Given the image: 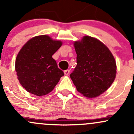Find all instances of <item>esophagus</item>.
<instances>
[{"mask_svg": "<svg viewBox=\"0 0 134 134\" xmlns=\"http://www.w3.org/2000/svg\"><path fill=\"white\" fill-rule=\"evenodd\" d=\"M70 72V70L67 69V70H65V71H64V74L65 75H69V74Z\"/></svg>", "mask_w": 134, "mask_h": 134, "instance_id": "34e87169", "label": "esophagus"}]
</instances>
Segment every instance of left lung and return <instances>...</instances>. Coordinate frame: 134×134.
Instances as JSON below:
<instances>
[{"label":"left lung","mask_w":134,"mask_h":134,"mask_svg":"<svg viewBox=\"0 0 134 134\" xmlns=\"http://www.w3.org/2000/svg\"><path fill=\"white\" fill-rule=\"evenodd\" d=\"M76 66L70 75L81 94L94 98L110 87L116 76V62L104 43L90 36H84L74 43Z\"/></svg>","instance_id":"8db88e82"}]
</instances>
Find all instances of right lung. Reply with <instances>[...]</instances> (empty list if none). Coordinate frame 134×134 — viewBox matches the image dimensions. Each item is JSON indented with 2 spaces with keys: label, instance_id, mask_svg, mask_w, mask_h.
Wrapping results in <instances>:
<instances>
[{
  "label": "right lung",
  "instance_id": "add662e5",
  "mask_svg": "<svg viewBox=\"0 0 134 134\" xmlns=\"http://www.w3.org/2000/svg\"><path fill=\"white\" fill-rule=\"evenodd\" d=\"M62 42L42 35L30 39L20 50L15 60V71L21 86L37 96L48 94L64 75L52 55Z\"/></svg>",
  "mask_w": 134,
  "mask_h": 134
}]
</instances>
